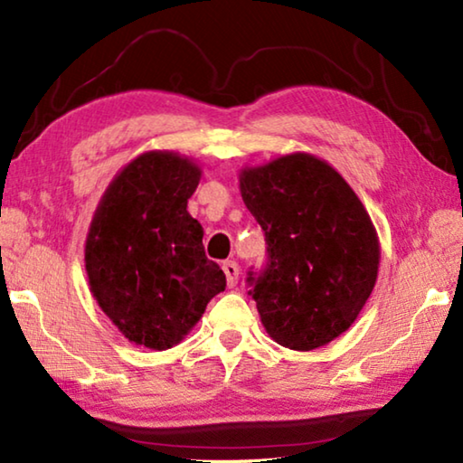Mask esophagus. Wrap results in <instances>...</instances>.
<instances>
[{"label":"esophagus","mask_w":463,"mask_h":463,"mask_svg":"<svg viewBox=\"0 0 463 463\" xmlns=\"http://www.w3.org/2000/svg\"><path fill=\"white\" fill-rule=\"evenodd\" d=\"M222 269L226 273V281H229V286L234 288L237 286V279H239V263L237 261H224L222 263Z\"/></svg>","instance_id":"obj_1"}]
</instances>
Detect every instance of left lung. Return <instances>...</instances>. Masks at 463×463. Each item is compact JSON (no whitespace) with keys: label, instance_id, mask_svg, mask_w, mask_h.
I'll return each mask as SVG.
<instances>
[{"label":"left lung","instance_id":"left-lung-1","mask_svg":"<svg viewBox=\"0 0 463 463\" xmlns=\"http://www.w3.org/2000/svg\"><path fill=\"white\" fill-rule=\"evenodd\" d=\"M239 182L268 242V263L247 278L265 331L294 351L323 347L355 323L375 286L380 242L370 214L308 153L242 169Z\"/></svg>","mask_w":463,"mask_h":463}]
</instances>
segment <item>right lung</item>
I'll list each match as a JSON object with an SVG mask.
<instances>
[{
  "label": "right lung",
  "mask_w": 463,
  "mask_h": 463,
  "mask_svg": "<svg viewBox=\"0 0 463 463\" xmlns=\"http://www.w3.org/2000/svg\"><path fill=\"white\" fill-rule=\"evenodd\" d=\"M202 169L171 151L130 161L101 195L85 241L90 289L130 343L177 345L224 292L226 276L202 245L187 200Z\"/></svg>",
  "instance_id": "add662e5"
}]
</instances>
